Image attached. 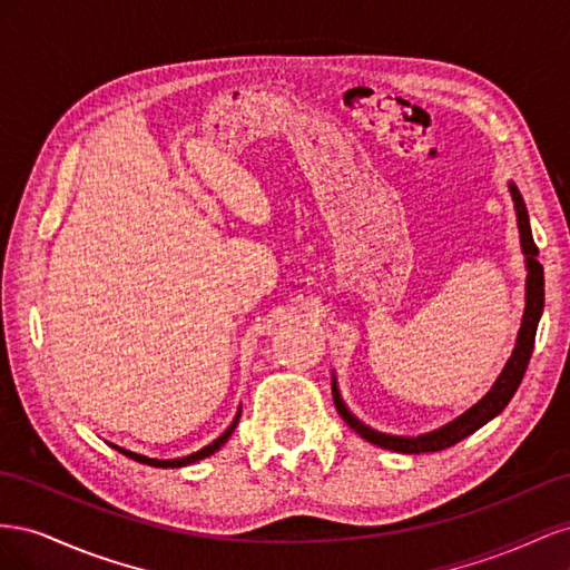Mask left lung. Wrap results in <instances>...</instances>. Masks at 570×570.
<instances>
[{"label":"left lung","instance_id":"obj_1","mask_svg":"<svg viewBox=\"0 0 570 570\" xmlns=\"http://www.w3.org/2000/svg\"><path fill=\"white\" fill-rule=\"evenodd\" d=\"M509 193L513 199V209H515V223H519V235H521V249L525 256V308H523V318H521V327L519 335H515V347L509 356V361L504 364L502 373L494 381V385L490 387V392L482 396L478 404H473L471 409H465L461 416H456L454 421L444 423L442 428L430 430V433L423 435H390V433H381L371 425H366L364 421H358L354 413L350 411V406L344 404L340 387H337V375L333 371V400L337 406V413L344 419L354 433H358L364 440H368L371 444L383 446V450L390 452H400V454H425V452H440L452 446L456 442H461L463 438L473 435L478 428L485 425L488 421H492L494 416L504 411V406L511 402L513 392L519 390L523 373L528 368V361L532 354V344H534V333H538V323L542 316L544 308V271L542 264L538 262V247L532 243V230H530V218H528V209L525 202L519 193V187L513 183H509Z\"/></svg>","mask_w":570,"mask_h":570}]
</instances>
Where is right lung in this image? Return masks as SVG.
Here are the masks:
<instances>
[{
    "instance_id": "obj_1",
    "label": "right lung",
    "mask_w": 570,
    "mask_h": 570,
    "mask_svg": "<svg viewBox=\"0 0 570 570\" xmlns=\"http://www.w3.org/2000/svg\"><path fill=\"white\" fill-rule=\"evenodd\" d=\"M239 413H243V406L237 409V413H235V419H233V423L226 428V433H220L212 444H206V446H202L199 452H193V454H187V456H178V459H154V456H145V454H137V452H130V450H124V446H118V444H111L114 450H118L120 454H126V456H130V459H135V461H140V463H147V465H154V469H183V465H189V463H197V461H202V459H206V456H212L214 452H218L223 444L228 442V438L233 435V430L237 428V421H239Z\"/></svg>"
}]
</instances>
